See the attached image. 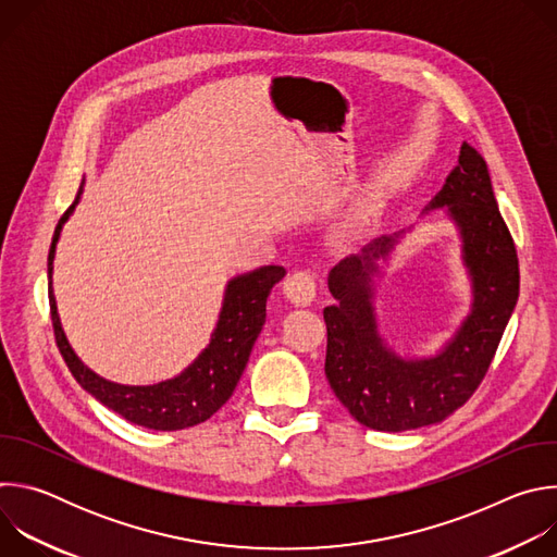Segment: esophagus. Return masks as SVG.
<instances>
[{
  "mask_svg": "<svg viewBox=\"0 0 557 557\" xmlns=\"http://www.w3.org/2000/svg\"><path fill=\"white\" fill-rule=\"evenodd\" d=\"M314 290H317V282L314 275L306 269H297L293 271L286 282H284V293L286 297L297 304V306H306L314 299Z\"/></svg>",
  "mask_w": 557,
  "mask_h": 557,
  "instance_id": "1",
  "label": "esophagus"
}]
</instances>
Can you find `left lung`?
<instances>
[{"label":"left lung","mask_w":557,"mask_h":557,"mask_svg":"<svg viewBox=\"0 0 557 557\" xmlns=\"http://www.w3.org/2000/svg\"><path fill=\"white\" fill-rule=\"evenodd\" d=\"M449 207L460 226L465 264L473 280V308L456 337L436 355L406 361L376 333L370 273L392 249L389 237L333 267L324 308L329 331L326 379L344 408L376 432L432 425L465 406L483 383L518 301L520 271L513 237L500 215L483 156L462 143L458 165L430 205Z\"/></svg>","instance_id":"1"}]
</instances>
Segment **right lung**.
<instances>
[{"instance_id": "obj_1", "label": "right lung", "mask_w": 557, "mask_h": 557, "mask_svg": "<svg viewBox=\"0 0 557 557\" xmlns=\"http://www.w3.org/2000/svg\"><path fill=\"white\" fill-rule=\"evenodd\" d=\"M78 191H82V187H78ZM76 198L78 194L74 196V200ZM72 207L74 205H70L59 218L48 253V299L52 331L57 348L72 376L106 408L114 410L125 421L149 430L174 432L207 421L228 401L237 381H240L253 344L267 322V299L271 295V288L284 277L286 269L264 267L228 282L218 329L211 337L209 348L181 376L145 387L119 385L97 376L78 361L59 324L57 304L52 295V258L61 224L65 222Z\"/></svg>"}]
</instances>
